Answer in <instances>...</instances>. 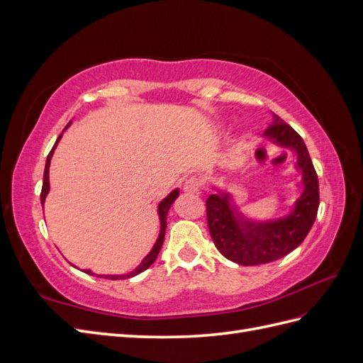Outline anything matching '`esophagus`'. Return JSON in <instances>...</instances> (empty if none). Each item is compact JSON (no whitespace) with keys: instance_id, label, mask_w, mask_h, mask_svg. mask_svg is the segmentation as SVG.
<instances>
[{"instance_id":"esophagus-1","label":"esophagus","mask_w":363,"mask_h":363,"mask_svg":"<svg viewBox=\"0 0 363 363\" xmlns=\"http://www.w3.org/2000/svg\"><path fill=\"white\" fill-rule=\"evenodd\" d=\"M201 188H203V183L200 179H196V177L186 179L183 183V191L186 194H199L201 191Z\"/></svg>"}]
</instances>
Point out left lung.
Instances as JSON below:
<instances>
[{"instance_id":"8db88e82","label":"left lung","mask_w":363,"mask_h":363,"mask_svg":"<svg viewBox=\"0 0 363 363\" xmlns=\"http://www.w3.org/2000/svg\"><path fill=\"white\" fill-rule=\"evenodd\" d=\"M265 135L296 151V167L303 172L304 191L294 212L274 223H250L230 207L228 194H212L206 201L208 232L219 252L244 267L262 265L284 257L298 247L312 228L320 206V183L309 151L296 131L274 115Z\"/></svg>"}]
</instances>
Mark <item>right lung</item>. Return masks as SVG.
<instances>
[{"label":"right lung","mask_w":363,"mask_h":363,"mask_svg":"<svg viewBox=\"0 0 363 363\" xmlns=\"http://www.w3.org/2000/svg\"><path fill=\"white\" fill-rule=\"evenodd\" d=\"M69 125V124H68ZM62 136V135H60ZM60 136L57 138V140H56V144H54V147H52V150L50 151V155H48V157H47V163H45V171H43V183H42V192H40V201H42V206H43V201H45V196H47V194H48V191H50V177H48V169H50V160H51V156H52V152H54V148L57 147V142L60 140ZM179 196V189H175V191H172L167 199H164L163 201H160V204H159V216H160V235H159V238H157V240H156V244H155V247H152V250L150 251V255L142 260V263L140 265L133 271V272H128V274H125V276H106V279H111V280H121V279H130V277H133V276H138L139 272H142V271H145L148 267H151L152 263H155V260H156V257H157V255H159V251H160V248H162V245H163V239H164V230H167V215H168V211H169V207H171V204L174 203V200L177 199ZM84 272L86 274H91V276H94V272L91 271V269H84ZM103 277V276H101Z\"/></svg>","instance_id":"right-lung-1"}]
</instances>
